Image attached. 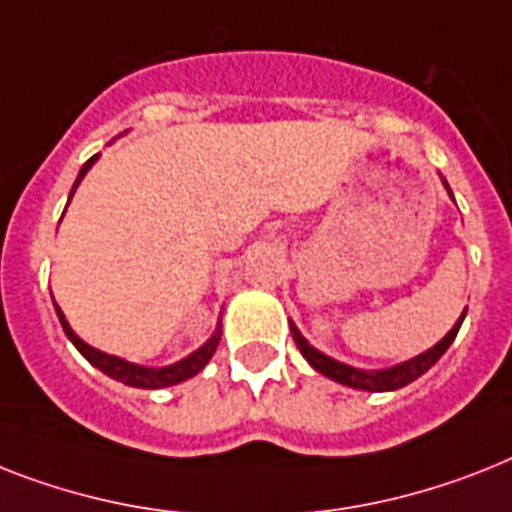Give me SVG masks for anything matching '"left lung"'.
Masks as SVG:
<instances>
[{"label":"left lung","mask_w":512,"mask_h":512,"mask_svg":"<svg viewBox=\"0 0 512 512\" xmlns=\"http://www.w3.org/2000/svg\"><path fill=\"white\" fill-rule=\"evenodd\" d=\"M447 189H450V186H447ZM463 318L465 313L460 315V321L452 326L450 334L444 336L439 344H434L431 350L413 357V360H407V363L394 365V368H389V371H360V368H352V365L336 363V360L326 357L323 352L315 350V347H310L305 336L297 331V326H292V336H294V342H297L299 352L307 357V363L313 365L318 373H323V376L334 378V381H339V384L344 386H352V389H365V392H394V389L407 386L410 381L423 376V373L429 371L431 365H434L444 352H447V347H450V344L455 342V336H458Z\"/></svg>","instance_id":"obj_1"}]
</instances>
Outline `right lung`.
I'll use <instances>...</instances> for the list:
<instances>
[{
	"label": "right lung",
	"instance_id": "1",
	"mask_svg": "<svg viewBox=\"0 0 512 512\" xmlns=\"http://www.w3.org/2000/svg\"><path fill=\"white\" fill-rule=\"evenodd\" d=\"M94 160H97V155L83 162L81 173H78L76 184H73V191H76V186L81 184V178L86 176V170L94 165ZM73 191H70V197H73ZM54 310H57V318H60L62 323V331L68 334L70 342L76 344V350L81 352V355L86 357L94 368H99V371L107 373V376L115 378V381H120V384L136 386V389H162V386L181 384V381H186V378L197 376V373L210 363V357H213L215 347H218L220 342V331H218V334H213V339H210L205 347H199L197 352H191V355L184 357L181 363L165 365V368H141V365L126 363V360H120V357L115 355H105V352L94 350V347H89L86 342H81V339L73 334V328L68 326V321H65V315H62L60 307L54 305Z\"/></svg>",
	"mask_w": 512,
	"mask_h": 512
}]
</instances>
